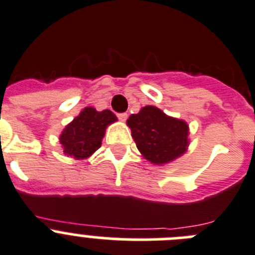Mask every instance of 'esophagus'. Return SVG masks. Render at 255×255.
I'll return each mask as SVG.
<instances>
[{
    "mask_svg": "<svg viewBox=\"0 0 255 255\" xmlns=\"http://www.w3.org/2000/svg\"><path fill=\"white\" fill-rule=\"evenodd\" d=\"M117 117H118L119 121L126 122V121H127V118H128V114L127 113H119V114H117Z\"/></svg>",
    "mask_w": 255,
    "mask_h": 255,
    "instance_id": "1",
    "label": "esophagus"
}]
</instances>
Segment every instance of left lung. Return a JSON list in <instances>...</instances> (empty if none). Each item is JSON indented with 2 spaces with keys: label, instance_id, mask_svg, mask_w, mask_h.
Masks as SVG:
<instances>
[{
  "label": "left lung",
  "instance_id": "1",
  "mask_svg": "<svg viewBox=\"0 0 255 255\" xmlns=\"http://www.w3.org/2000/svg\"><path fill=\"white\" fill-rule=\"evenodd\" d=\"M137 148L144 159L156 165L167 164L187 151L188 125L169 117L159 108L146 105L127 121Z\"/></svg>",
  "mask_w": 255,
  "mask_h": 255
}]
</instances>
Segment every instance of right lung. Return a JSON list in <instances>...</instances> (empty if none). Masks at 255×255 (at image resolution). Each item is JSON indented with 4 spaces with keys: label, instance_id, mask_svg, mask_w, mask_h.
Masks as SVG:
<instances>
[{
    "label": "right lung",
    "instance_id": "obj_1",
    "mask_svg": "<svg viewBox=\"0 0 255 255\" xmlns=\"http://www.w3.org/2000/svg\"><path fill=\"white\" fill-rule=\"evenodd\" d=\"M117 121L111 111L98 112L95 108L88 107L66 126L59 136L63 152L73 159H88L102 146L105 129Z\"/></svg>",
    "mask_w": 255,
    "mask_h": 255
}]
</instances>
